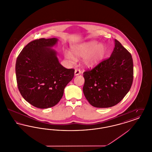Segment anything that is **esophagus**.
<instances>
[{"label":"esophagus","mask_w":152,"mask_h":152,"mask_svg":"<svg viewBox=\"0 0 152 152\" xmlns=\"http://www.w3.org/2000/svg\"><path fill=\"white\" fill-rule=\"evenodd\" d=\"M81 73V71L79 69H75V76H77V75H79Z\"/></svg>","instance_id":"esophagus-1"}]
</instances>
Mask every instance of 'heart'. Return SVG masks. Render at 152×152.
<instances>
[{
    "label": "heart",
    "instance_id": "obj_1",
    "mask_svg": "<svg viewBox=\"0 0 152 152\" xmlns=\"http://www.w3.org/2000/svg\"><path fill=\"white\" fill-rule=\"evenodd\" d=\"M73 54L69 52L64 53L65 58L71 63L76 61V58H84L83 60V65L88 68L99 65L105 58L107 48L102 44L95 42H87L73 46L71 48Z\"/></svg>",
    "mask_w": 152,
    "mask_h": 152
}]
</instances>
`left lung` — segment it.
I'll return each mask as SVG.
<instances>
[{
	"label": "left lung",
	"mask_w": 152,
	"mask_h": 152,
	"mask_svg": "<svg viewBox=\"0 0 152 152\" xmlns=\"http://www.w3.org/2000/svg\"><path fill=\"white\" fill-rule=\"evenodd\" d=\"M110 57L83 73V92L96 108H109L120 102L129 91L133 80L132 55L118 40Z\"/></svg>",
	"instance_id": "obj_1"
}]
</instances>
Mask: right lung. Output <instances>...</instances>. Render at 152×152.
I'll use <instances>...</instances> for the list:
<instances>
[{"label": "right lung", "mask_w": 152, "mask_h": 152, "mask_svg": "<svg viewBox=\"0 0 152 152\" xmlns=\"http://www.w3.org/2000/svg\"><path fill=\"white\" fill-rule=\"evenodd\" d=\"M56 38L33 40L22 50L16 61L19 91L23 97L38 108H51L61 100L66 85L74 76V69H66L51 48Z\"/></svg>", "instance_id": "1"}]
</instances>
